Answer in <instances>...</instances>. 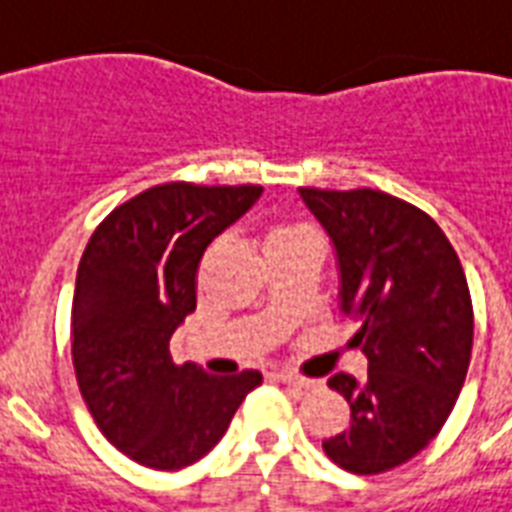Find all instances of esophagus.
<instances>
[{"label":"esophagus","instance_id":"34e87169","mask_svg":"<svg viewBox=\"0 0 512 512\" xmlns=\"http://www.w3.org/2000/svg\"><path fill=\"white\" fill-rule=\"evenodd\" d=\"M278 381L286 386H294V389H299V392H310V389H318V386H321L318 378H307L302 376V373H294V371L278 373Z\"/></svg>","mask_w":512,"mask_h":512}]
</instances>
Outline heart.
<instances>
[{"mask_svg": "<svg viewBox=\"0 0 512 512\" xmlns=\"http://www.w3.org/2000/svg\"><path fill=\"white\" fill-rule=\"evenodd\" d=\"M305 236H318V234H315L313 228H307V226H286V223H281V226H273L268 231V236H265V252L273 247H281V244L305 239Z\"/></svg>", "mask_w": 512, "mask_h": 512, "instance_id": "1", "label": "heart"}]
</instances>
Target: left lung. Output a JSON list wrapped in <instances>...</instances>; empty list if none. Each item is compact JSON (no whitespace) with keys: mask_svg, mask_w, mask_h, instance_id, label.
<instances>
[{"mask_svg":"<svg viewBox=\"0 0 512 512\" xmlns=\"http://www.w3.org/2000/svg\"><path fill=\"white\" fill-rule=\"evenodd\" d=\"M299 197L334 242L339 313L368 357L363 381L328 378L350 402V429L323 450L357 476L392 471L442 431L463 389L473 347L463 265L431 215L386 191L302 186Z\"/></svg>","mask_w":512,"mask_h":512,"instance_id":"8db88e82","label":"left lung"}]
</instances>
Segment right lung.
<instances>
[{"label":"right lung","mask_w":512,"mask_h":512,"mask_svg":"<svg viewBox=\"0 0 512 512\" xmlns=\"http://www.w3.org/2000/svg\"><path fill=\"white\" fill-rule=\"evenodd\" d=\"M263 186H152L91 234L73 294V368L99 431L155 471L205 458L226 434L260 371L210 376L176 365L170 336L197 307L207 244L242 218Z\"/></svg>","instance_id":"right-lung-1"}]
</instances>
